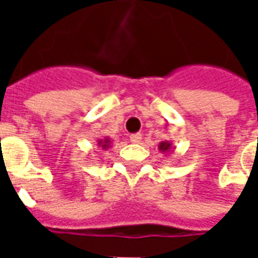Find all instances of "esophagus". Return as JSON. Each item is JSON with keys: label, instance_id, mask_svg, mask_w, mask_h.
Listing matches in <instances>:
<instances>
[{"label": "esophagus", "instance_id": "1", "mask_svg": "<svg viewBox=\"0 0 258 258\" xmlns=\"http://www.w3.org/2000/svg\"><path fill=\"white\" fill-rule=\"evenodd\" d=\"M130 141H131L133 144H140L141 141H142V134H140V133H137V134H131L130 135Z\"/></svg>", "mask_w": 258, "mask_h": 258}]
</instances>
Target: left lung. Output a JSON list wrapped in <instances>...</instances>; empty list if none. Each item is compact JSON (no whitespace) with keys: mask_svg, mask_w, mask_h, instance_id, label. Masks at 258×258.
<instances>
[{"mask_svg":"<svg viewBox=\"0 0 258 258\" xmlns=\"http://www.w3.org/2000/svg\"><path fill=\"white\" fill-rule=\"evenodd\" d=\"M174 148L171 146V142H168V141H162L160 144H159V151L163 152V153H167V152L173 151Z\"/></svg>","mask_w":258,"mask_h":258,"instance_id":"left-lung-1","label":"left lung"}]
</instances>
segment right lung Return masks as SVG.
<instances>
[{
	"label": "right lung",
	"instance_id": "obj_1",
	"mask_svg": "<svg viewBox=\"0 0 258 258\" xmlns=\"http://www.w3.org/2000/svg\"><path fill=\"white\" fill-rule=\"evenodd\" d=\"M98 146L99 148H102V149H109L110 146H112V141H110V138H103V140H98Z\"/></svg>",
	"mask_w": 258,
	"mask_h": 258
}]
</instances>
